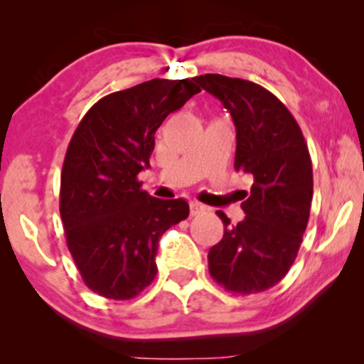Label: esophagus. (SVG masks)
Masks as SVG:
<instances>
[{"label": "esophagus", "mask_w": 364, "mask_h": 364, "mask_svg": "<svg viewBox=\"0 0 364 364\" xmlns=\"http://www.w3.org/2000/svg\"><path fill=\"white\" fill-rule=\"evenodd\" d=\"M203 210H205V207H203L202 203H198V202H191V203H190V212H191V215L202 214Z\"/></svg>", "instance_id": "34e87169"}]
</instances>
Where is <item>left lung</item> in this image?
Segmentation results:
<instances>
[{"instance_id":"left-lung-1","label":"left lung","mask_w":364,"mask_h":364,"mask_svg":"<svg viewBox=\"0 0 364 364\" xmlns=\"http://www.w3.org/2000/svg\"><path fill=\"white\" fill-rule=\"evenodd\" d=\"M193 80L223 102L236 127L235 168L253 178L236 225L224 212V236L208 252V272L225 291L255 294L289 272L310 219L313 169L301 128L258 83L207 73Z\"/></svg>"}]
</instances>
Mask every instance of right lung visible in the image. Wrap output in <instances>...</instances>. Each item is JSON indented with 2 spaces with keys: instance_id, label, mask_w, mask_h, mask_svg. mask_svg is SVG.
<instances>
[{
  "instance_id": "right-lung-1",
  "label": "right lung",
  "mask_w": 364,
  "mask_h": 364,
  "mask_svg": "<svg viewBox=\"0 0 364 364\" xmlns=\"http://www.w3.org/2000/svg\"><path fill=\"white\" fill-rule=\"evenodd\" d=\"M200 87L193 78L154 80L112 92L75 129L61 171L60 214L83 282L107 299H132L156 279L161 236L190 214L186 200H161L136 179L154 135Z\"/></svg>"
}]
</instances>
